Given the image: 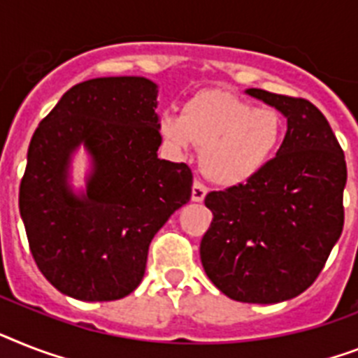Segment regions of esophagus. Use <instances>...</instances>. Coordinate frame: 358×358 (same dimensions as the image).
I'll return each instance as SVG.
<instances>
[{"label":"esophagus","instance_id":"esophagus-1","mask_svg":"<svg viewBox=\"0 0 358 358\" xmlns=\"http://www.w3.org/2000/svg\"><path fill=\"white\" fill-rule=\"evenodd\" d=\"M206 194H208V187H206L200 180H194L193 191H191V199H193V202H202V200L206 199Z\"/></svg>","mask_w":358,"mask_h":358}]
</instances>
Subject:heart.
<instances>
[{"instance_id": "obj_1", "label": "heart", "mask_w": 358, "mask_h": 358, "mask_svg": "<svg viewBox=\"0 0 358 358\" xmlns=\"http://www.w3.org/2000/svg\"><path fill=\"white\" fill-rule=\"evenodd\" d=\"M159 132L176 150L194 143L202 171L222 185L246 182L268 164L280 145L283 123L275 110L254 108L228 92H204L184 106L182 115L167 113Z\"/></svg>"}]
</instances>
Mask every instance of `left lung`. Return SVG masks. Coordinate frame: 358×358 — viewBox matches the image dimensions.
<instances>
[{
    "label": "left lung",
    "instance_id": "8db88e82",
    "mask_svg": "<svg viewBox=\"0 0 358 358\" xmlns=\"http://www.w3.org/2000/svg\"><path fill=\"white\" fill-rule=\"evenodd\" d=\"M287 117L280 150L259 173L206 206L213 220L200 243L211 283L245 303H280L315 283L344 226V150L307 99L250 88Z\"/></svg>",
    "mask_w": 358,
    "mask_h": 358
}]
</instances>
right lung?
Returning a JSON list of instances; mask_svg holds the SVG:
<instances>
[{"instance_id":"add662e5","label":"right lung","mask_w":358,"mask_h":358,"mask_svg":"<svg viewBox=\"0 0 358 358\" xmlns=\"http://www.w3.org/2000/svg\"><path fill=\"white\" fill-rule=\"evenodd\" d=\"M156 97L145 77L92 78L69 88L34 130L20 215L40 272L75 300L136 290L152 237L191 199V169L158 158ZM80 144L92 171L77 195L69 164Z\"/></svg>"}]
</instances>
